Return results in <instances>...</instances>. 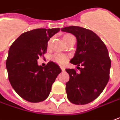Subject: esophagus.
Returning <instances> with one entry per match:
<instances>
[{"instance_id": "obj_1", "label": "esophagus", "mask_w": 120, "mask_h": 120, "mask_svg": "<svg viewBox=\"0 0 120 120\" xmlns=\"http://www.w3.org/2000/svg\"><path fill=\"white\" fill-rule=\"evenodd\" d=\"M60 68H61V69L62 71H65V68L64 67H62V66H61V67H60Z\"/></svg>"}]
</instances>
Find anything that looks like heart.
I'll list each match as a JSON object with an SVG mask.
<instances>
[{
    "label": "heart",
    "mask_w": 120,
    "mask_h": 120,
    "mask_svg": "<svg viewBox=\"0 0 120 120\" xmlns=\"http://www.w3.org/2000/svg\"><path fill=\"white\" fill-rule=\"evenodd\" d=\"M73 38V36L71 34H65L63 36V41L67 43L70 41V39ZM51 43V39H50L48 41V46H49ZM52 60L55 63H58L59 65H64L67 62L68 60V57L66 56L65 55L61 54V53H56L55 54L53 57H52Z\"/></svg>",
    "instance_id": "heart-1"
}]
</instances>
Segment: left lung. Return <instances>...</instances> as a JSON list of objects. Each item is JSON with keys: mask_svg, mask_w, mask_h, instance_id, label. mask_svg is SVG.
<instances>
[{"mask_svg": "<svg viewBox=\"0 0 120 120\" xmlns=\"http://www.w3.org/2000/svg\"><path fill=\"white\" fill-rule=\"evenodd\" d=\"M77 38V49L70 63L80 70L67 69L69 81L66 83L67 98L71 103L83 105L98 98L109 80L110 59L106 45L90 30L79 26H68L61 29ZM83 66L80 68L79 66Z\"/></svg>", "mask_w": 120, "mask_h": 120, "instance_id": "8db88e82", "label": "left lung"}]
</instances>
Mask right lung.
Instances as JSON below:
<instances>
[{
  "instance_id": "add662e5",
  "label": "right lung",
  "mask_w": 120,
  "mask_h": 120,
  "mask_svg": "<svg viewBox=\"0 0 120 120\" xmlns=\"http://www.w3.org/2000/svg\"><path fill=\"white\" fill-rule=\"evenodd\" d=\"M59 31V28L32 30L21 34L10 47L6 62L10 83L17 94L28 102L46 99L61 72L53 62L41 67L37 61L46 52L48 41Z\"/></svg>"
}]
</instances>
